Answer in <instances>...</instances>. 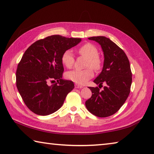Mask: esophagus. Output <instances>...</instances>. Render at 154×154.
I'll return each instance as SVG.
<instances>
[{
    "mask_svg": "<svg viewBox=\"0 0 154 154\" xmlns=\"http://www.w3.org/2000/svg\"><path fill=\"white\" fill-rule=\"evenodd\" d=\"M75 88H82L83 86H82V85H81L77 84V83H75Z\"/></svg>",
    "mask_w": 154,
    "mask_h": 154,
    "instance_id": "1",
    "label": "esophagus"
}]
</instances>
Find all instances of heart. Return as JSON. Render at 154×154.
I'll list each match as a JSON object with an SVG mask.
<instances>
[{
    "mask_svg": "<svg viewBox=\"0 0 154 154\" xmlns=\"http://www.w3.org/2000/svg\"><path fill=\"white\" fill-rule=\"evenodd\" d=\"M79 53L83 56L88 58L86 67L84 70L75 69L66 72V77L68 79L78 84H84L94 76L93 70L98 71L100 69L102 62L98 56V50L96 47L91 43H85L79 48ZM62 63L66 68H71L74 64L75 58L72 51L67 49L62 54L61 58Z\"/></svg>",
    "mask_w": 154,
    "mask_h": 154,
    "instance_id": "heart-1",
    "label": "heart"
}]
</instances>
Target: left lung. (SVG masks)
Returning <instances> with one entry per match:
<instances>
[{
    "mask_svg": "<svg viewBox=\"0 0 154 154\" xmlns=\"http://www.w3.org/2000/svg\"><path fill=\"white\" fill-rule=\"evenodd\" d=\"M88 38L100 44L105 57L102 72L94 82L99 88L103 83L106 85L102 91L98 87H89L92 94L85 101V106L94 116L106 118L116 113L128 97L132 84L130 62L125 52L109 38L99 36Z\"/></svg>",
    "mask_w": 154,
    "mask_h": 154,
    "instance_id": "1",
    "label": "left lung"
}]
</instances>
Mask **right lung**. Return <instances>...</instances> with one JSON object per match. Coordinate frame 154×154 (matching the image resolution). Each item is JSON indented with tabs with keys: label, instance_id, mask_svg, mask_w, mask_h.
<instances>
[{
	"label": "right lung",
	"instance_id": "obj_1",
	"mask_svg": "<svg viewBox=\"0 0 154 154\" xmlns=\"http://www.w3.org/2000/svg\"><path fill=\"white\" fill-rule=\"evenodd\" d=\"M81 41L51 35L36 41L24 52L17 65L16 86L25 105L33 113L48 116L63 105L74 83L62 79V55ZM55 80L56 84L48 85L49 81Z\"/></svg>",
	"mask_w": 154,
	"mask_h": 154
}]
</instances>
